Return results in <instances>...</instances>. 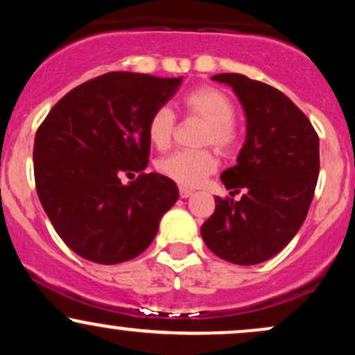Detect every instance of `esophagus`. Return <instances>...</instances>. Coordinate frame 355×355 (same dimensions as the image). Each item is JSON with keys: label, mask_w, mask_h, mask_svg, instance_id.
<instances>
[{"label": "esophagus", "mask_w": 355, "mask_h": 355, "mask_svg": "<svg viewBox=\"0 0 355 355\" xmlns=\"http://www.w3.org/2000/svg\"><path fill=\"white\" fill-rule=\"evenodd\" d=\"M191 193H193V191L189 190V189H183V187L180 189V197L182 198H189V197H191Z\"/></svg>", "instance_id": "obj_1"}]
</instances>
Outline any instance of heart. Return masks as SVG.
<instances>
[{"label": "heart", "mask_w": 355, "mask_h": 355, "mask_svg": "<svg viewBox=\"0 0 355 355\" xmlns=\"http://www.w3.org/2000/svg\"><path fill=\"white\" fill-rule=\"evenodd\" d=\"M189 115L205 121V128L198 138L200 145H214L220 153L229 155L239 145V130L235 125V103L227 93L215 87H197L190 89L182 100ZM175 115L170 108H157L146 125V137L157 150L172 145ZM217 157L209 148L180 150L158 160L157 168L166 178L182 187H198L217 170Z\"/></svg>", "instance_id": "1"}]
</instances>
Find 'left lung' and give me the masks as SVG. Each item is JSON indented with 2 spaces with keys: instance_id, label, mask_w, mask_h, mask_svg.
I'll return each mask as SVG.
<instances>
[{
  "instance_id": "1",
  "label": "left lung",
  "mask_w": 355,
  "mask_h": 355,
  "mask_svg": "<svg viewBox=\"0 0 355 355\" xmlns=\"http://www.w3.org/2000/svg\"><path fill=\"white\" fill-rule=\"evenodd\" d=\"M211 80L234 88L247 118L237 165L220 178L240 200L215 198L202 225L205 245L220 259L255 266L279 254L307 217L319 177V135L282 92L239 73Z\"/></svg>"
}]
</instances>
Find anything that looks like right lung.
I'll return each mask as SVG.
<instances>
[{
	"mask_svg": "<svg viewBox=\"0 0 355 355\" xmlns=\"http://www.w3.org/2000/svg\"><path fill=\"white\" fill-rule=\"evenodd\" d=\"M180 85L182 76L105 73L67 93L40 125L33 148L40 202L56 234L89 262L135 259L178 200L173 180L144 170L150 116ZM135 173L137 181L123 183Z\"/></svg>",
	"mask_w": 355,
	"mask_h": 355,
	"instance_id": "right-lung-1",
	"label": "right lung"
}]
</instances>
